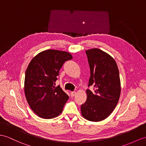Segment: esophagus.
<instances>
[{
    "label": "esophagus",
    "instance_id": "34e87169",
    "mask_svg": "<svg viewBox=\"0 0 146 146\" xmlns=\"http://www.w3.org/2000/svg\"><path fill=\"white\" fill-rule=\"evenodd\" d=\"M76 95V92H70V95L71 97H74Z\"/></svg>",
    "mask_w": 146,
    "mask_h": 146
}]
</instances>
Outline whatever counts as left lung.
I'll return each instance as SVG.
<instances>
[{"label": "left lung", "mask_w": 146, "mask_h": 146, "mask_svg": "<svg viewBox=\"0 0 146 146\" xmlns=\"http://www.w3.org/2000/svg\"><path fill=\"white\" fill-rule=\"evenodd\" d=\"M90 69L87 98L81 105L84 118L91 121H100L111 114L118 104L121 94L119 70L111 56L98 48L85 51Z\"/></svg>", "instance_id": "left-lung-1"}]
</instances>
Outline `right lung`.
I'll list each match as a JSON object with an SVG mask.
<instances>
[{"mask_svg":"<svg viewBox=\"0 0 146 146\" xmlns=\"http://www.w3.org/2000/svg\"><path fill=\"white\" fill-rule=\"evenodd\" d=\"M72 59L70 53L48 49L39 53L28 66L25 77V94L35 114L44 119L59 116L69 96L59 85L55 87L59 70Z\"/></svg>","mask_w":146,"mask_h":146,"instance_id":"1","label":"right lung"}]
</instances>
